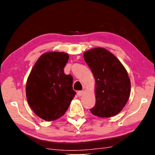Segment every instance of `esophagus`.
<instances>
[{"label": "esophagus", "instance_id": "1", "mask_svg": "<svg viewBox=\"0 0 155 155\" xmlns=\"http://www.w3.org/2000/svg\"><path fill=\"white\" fill-rule=\"evenodd\" d=\"M83 93H84V91H83V90H82V91H78V93H77V94H78V97H81L82 95L83 94Z\"/></svg>", "mask_w": 155, "mask_h": 155}]
</instances>
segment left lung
I'll list each match as a JSON object with an SVG mask.
<instances>
[{"label":"left lung","mask_w":155,"mask_h":155,"mask_svg":"<svg viewBox=\"0 0 155 155\" xmlns=\"http://www.w3.org/2000/svg\"><path fill=\"white\" fill-rule=\"evenodd\" d=\"M84 59L95 80L96 104L90 109L91 113L101 118L117 115L130 94V80L126 69L112 53L104 48L87 51Z\"/></svg>","instance_id":"left-lung-1"}]
</instances>
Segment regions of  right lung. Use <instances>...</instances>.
Wrapping results in <instances>:
<instances>
[{"instance_id": "obj_1", "label": "right lung", "mask_w": 155, "mask_h": 155, "mask_svg": "<svg viewBox=\"0 0 155 155\" xmlns=\"http://www.w3.org/2000/svg\"><path fill=\"white\" fill-rule=\"evenodd\" d=\"M68 59L69 55L64 52L44 53L27 78V102L36 115L46 121L64 115L76 94L73 77L63 71Z\"/></svg>"}]
</instances>
